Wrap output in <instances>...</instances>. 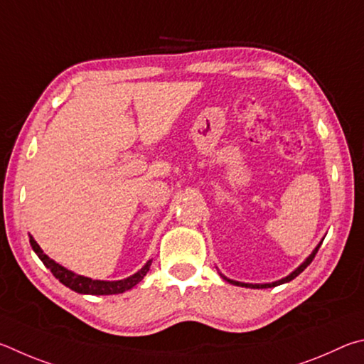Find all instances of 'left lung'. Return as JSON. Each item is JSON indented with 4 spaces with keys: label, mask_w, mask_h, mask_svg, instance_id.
Here are the masks:
<instances>
[{
    "label": "left lung",
    "mask_w": 364,
    "mask_h": 364,
    "mask_svg": "<svg viewBox=\"0 0 364 364\" xmlns=\"http://www.w3.org/2000/svg\"><path fill=\"white\" fill-rule=\"evenodd\" d=\"M320 246L321 245H318L316 246V250L310 254V256L307 257V260H305V262L299 267V269H296L294 272L291 273L289 277H286V278H283V279H279V282H275V283H267V284H250V283H240V282H233V279H228V278H225V277H222L225 279V282H228V283H232V284H237V286H245V288H252V289H264V288H273V286H278V284H283V283H288V282H291V279H294L297 275H301V273L307 269V267L311 264V260L315 259V256H316V252H318V250H320Z\"/></svg>",
    "instance_id": "left-lung-1"
}]
</instances>
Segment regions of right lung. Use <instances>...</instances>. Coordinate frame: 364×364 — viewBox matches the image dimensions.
<instances>
[{
	"label": "right lung",
	"instance_id": "obj_1",
	"mask_svg": "<svg viewBox=\"0 0 364 364\" xmlns=\"http://www.w3.org/2000/svg\"><path fill=\"white\" fill-rule=\"evenodd\" d=\"M30 245L33 247V251L38 254V257L41 259V262L50 270V273H53V275L59 279L62 284H65L67 288H70L75 292H80V294H92V296L121 294V292L134 288V286H136L140 279L146 275V272L150 270V265H151V260H149V262H146L137 273H134L132 277L126 279H119V282H99V279H91V278L76 275V273L63 269L62 265L54 262L53 259H49L46 254L41 251L40 245H38L31 237H30Z\"/></svg>",
	"mask_w": 364,
	"mask_h": 364
}]
</instances>
